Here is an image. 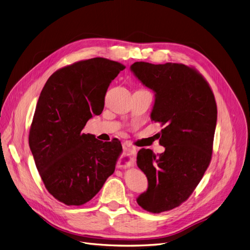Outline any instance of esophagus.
Segmentation results:
<instances>
[{
    "label": "esophagus",
    "instance_id": "obj_1",
    "mask_svg": "<svg viewBox=\"0 0 250 250\" xmlns=\"http://www.w3.org/2000/svg\"><path fill=\"white\" fill-rule=\"evenodd\" d=\"M123 149H124L125 153H126L127 155H129L130 157H132V158L134 157V155H135V153H136V148L134 147L133 145L130 144L129 142H124V143H123Z\"/></svg>",
    "mask_w": 250,
    "mask_h": 250
}]
</instances>
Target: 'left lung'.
Returning <instances> with one entry per match:
<instances>
[{
  "label": "left lung",
  "instance_id": "8db88e82",
  "mask_svg": "<svg viewBox=\"0 0 250 250\" xmlns=\"http://www.w3.org/2000/svg\"><path fill=\"white\" fill-rule=\"evenodd\" d=\"M130 69L154 92L150 118L165 125L158 134L165 152L155 155L142 148L137 153L148 188L136 201L151 213L169 211L192 195L209 167L217 123L215 97L201 73L182 63L137 62Z\"/></svg>",
  "mask_w": 250,
  "mask_h": 250
}]
</instances>
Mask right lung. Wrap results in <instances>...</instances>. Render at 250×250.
<instances>
[{"label": "right lung", "instance_id": "add662e5", "mask_svg": "<svg viewBox=\"0 0 250 250\" xmlns=\"http://www.w3.org/2000/svg\"><path fill=\"white\" fill-rule=\"evenodd\" d=\"M125 66L95 57L56 70L39 96L29 146L48 192L67 206L92 200L115 171L122 145L82 130L104 109L111 82Z\"/></svg>", "mask_w": 250, "mask_h": 250}]
</instances>
